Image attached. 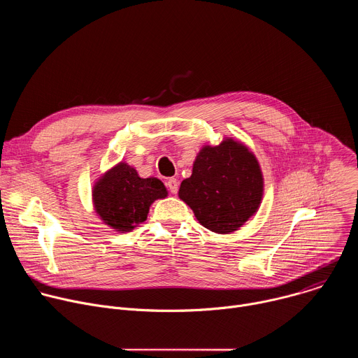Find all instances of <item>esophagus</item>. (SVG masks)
<instances>
[{
    "instance_id": "esophagus-1",
    "label": "esophagus",
    "mask_w": 358,
    "mask_h": 358,
    "mask_svg": "<svg viewBox=\"0 0 358 358\" xmlns=\"http://www.w3.org/2000/svg\"><path fill=\"white\" fill-rule=\"evenodd\" d=\"M167 188L170 189L171 194H177V191H178V181L176 178H169L167 180Z\"/></svg>"
}]
</instances>
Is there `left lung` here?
Returning <instances> with one entry per match:
<instances>
[{
	"label": "left lung",
	"instance_id": "left-lung-1",
	"mask_svg": "<svg viewBox=\"0 0 358 358\" xmlns=\"http://www.w3.org/2000/svg\"><path fill=\"white\" fill-rule=\"evenodd\" d=\"M178 196L202 227L217 234L235 232L257 214L262 202L259 162L249 147L232 137L218 145H203Z\"/></svg>",
	"mask_w": 358,
	"mask_h": 358
}]
</instances>
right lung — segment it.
<instances>
[{
  "label": "right lung",
  "mask_w": 358,
  "mask_h": 358,
  "mask_svg": "<svg viewBox=\"0 0 358 358\" xmlns=\"http://www.w3.org/2000/svg\"><path fill=\"white\" fill-rule=\"evenodd\" d=\"M167 195L169 191L159 178H141L137 170L124 162L101 174L92 189L96 214L120 234L130 232L144 222L151 203Z\"/></svg>",
  "instance_id": "obj_1"
}]
</instances>
